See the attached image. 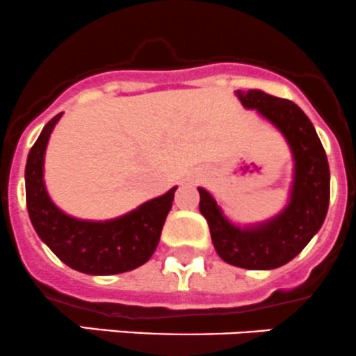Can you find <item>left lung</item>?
Returning a JSON list of instances; mask_svg holds the SVG:
<instances>
[{
    "instance_id": "obj_1",
    "label": "left lung",
    "mask_w": 356,
    "mask_h": 356,
    "mask_svg": "<svg viewBox=\"0 0 356 356\" xmlns=\"http://www.w3.org/2000/svg\"><path fill=\"white\" fill-rule=\"evenodd\" d=\"M235 95L245 108L266 119L289 145L294 166L287 204L268 220L238 225L199 186V211L223 261L245 270H273L296 258L323 225L330 197L329 163L312 121L294 102L261 90H237Z\"/></svg>"
}]
</instances>
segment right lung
I'll use <instances>...</instances> for the list:
<instances>
[{
    "label": "right lung",
    "instance_id": "right-lung-1",
    "mask_svg": "<svg viewBox=\"0 0 356 356\" xmlns=\"http://www.w3.org/2000/svg\"><path fill=\"white\" fill-rule=\"evenodd\" d=\"M60 118L62 112L44 126L27 156L26 200L34 230L60 261L81 273L115 275L138 268L159 244L178 186L112 220H79L63 213L44 185V154Z\"/></svg>",
    "mask_w": 356,
    "mask_h": 356
}]
</instances>
